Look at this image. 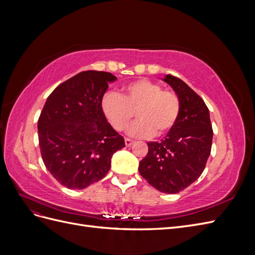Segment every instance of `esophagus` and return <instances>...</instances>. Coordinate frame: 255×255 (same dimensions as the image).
Listing matches in <instances>:
<instances>
[{"mask_svg":"<svg viewBox=\"0 0 255 255\" xmlns=\"http://www.w3.org/2000/svg\"><path fill=\"white\" fill-rule=\"evenodd\" d=\"M125 142H126V145H127V146H130V145H132V144L134 143V141H133L132 139H129V138H126Z\"/></svg>","mask_w":255,"mask_h":255,"instance_id":"34e87169","label":"esophagus"}]
</instances>
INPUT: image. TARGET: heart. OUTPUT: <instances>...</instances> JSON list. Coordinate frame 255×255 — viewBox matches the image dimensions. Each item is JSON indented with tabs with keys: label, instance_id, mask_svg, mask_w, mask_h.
<instances>
[{
	"label": "heart",
	"instance_id": "heart-1",
	"mask_svg": "<svg viewBox=\"0 0 255 255\" xmlns=\"http://www.w3.org/2000/svg\"><path fill=\"white\" fill-rule=\"evenodd\" d=\"M102 111L115 129H126L135 112L139 119L128 129L130 136H161L175 125L180 114V100L173 91L161 90L158 84L138 80L126 85L120 95H106Z\"/></svg>",
	"mask_w": 255,
	"mask_h": 255
}]
</instances>
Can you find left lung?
I'll use <instances>...</instances> for the list:
<instances>
[{
  "label": "left lung",
  "instance_id": "left-lung-1",
  "mask_svg": "<svg viewBox=\"0 0 255 255\" xmlns=\"http://www.w3.org/2000/svg\"><path fill=\"white\" fill-rule=\"evenodd\" d=\"M180 100V114L164 139L149 141V151L138 170L151 186L177 194L198 180L211 154L213 128L210 111L188 85L167 74L161 79Z\"/></svg>",
  "mask_w": 255,
  "mask_h": 255
}]
</instances>
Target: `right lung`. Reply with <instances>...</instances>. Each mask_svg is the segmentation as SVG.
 I'll return each mask as SVG.
<instances>
[{"instance_id": "add662e5", "label": "right lung", "mask_w": 255, "mask_h": 255, "mask_svg": "<svg viewBox=\"0 0 255 255\" xmlns=\"http://www.w3.org/2000/svg\"><path fill=\"white\" fill-rule=\"evenodd\" d=\"M117 80L103 71H84L60 84L38 120L42 160L57 182L84 189L106 175L125 139L106 120L102 99Z\"/></svg>"}]
</instances>
